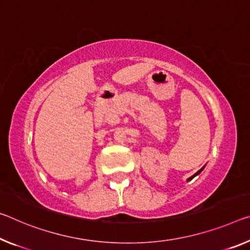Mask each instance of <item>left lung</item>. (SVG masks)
<instances>
[{"instance_id": "8db88e82", "label": "left lung", "mask_w": 250, "mask_h": 250, "mask_svg": "<svg viewBox=\"0 0 250 250\" xmlns=\"http://www.w3.org/2000/svg\"><path fill=\"white\" fill-rule=\"evenodd\" d=\"M203 169H204V167H203V168H201V169L199 170V171H198L197 173H195V175H193V176H191V177H190V178H188V181H189V180H191V179H192V178H193V177H196L197 175H199V173L201 172V170H203Z\"/></svg>"}]
</instances>
